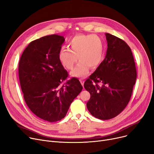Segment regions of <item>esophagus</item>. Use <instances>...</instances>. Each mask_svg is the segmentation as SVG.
Returning a JSON list of instances; mask_svg holds the SVG:
<instances>
[{
    "mask_svg": "<svg viewBox=\"0 0 154 154\" xmlns=\"http://www.w3.org/2000/svg\"><path fill=\"white\" fill-rule=\"evenodd\" d=\"M80 83H81L82 85L84 87V80H83L82 79H80Z\"/></svg>",
    "mask_w": 154,
    "mask_h": 154,
    "instance_id": "esophagus-1",
    "label": "esophagus"
}]
</instances>
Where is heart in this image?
<instances>
[{"label": "heart", "instance_id": "heart-1", "mask_svg": "<svg viewBox=\"0 0 154 154\" xmlns=\"http://www.w3.org/2000/svg\"><path fill=\"white\" fill-rule=\"evenodd\" d=\"M69 49L62 48L58 57L63 67L72 70L78 59L77 67L71 72L75 77H85L89 67L95 69L102 60L103 44L101 38L96 35H78L69 42Z\"/></svg>", "mask_w": 154, "mask_h": 154}]
</instances>
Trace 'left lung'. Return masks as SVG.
Masks as SVG:
<instances>
[{
	"mask_svg": "<svg viewBox=\"0 0 154 154\" xmlns=\"http://www.w3.org/2000/svg\"><path fill=\"white\" fill-rule=\"evenodd\" d=\"M106 57L84 83L91 94L87 107L95 117L109 120L118 116L131 99L137 72L130 47L121 38L106 33Z\"/></svg>",
	"mask_w": 154,
	"mask_h": 154,
	"instance_id": "1",
	"label": "left lung"
}]
</instances>
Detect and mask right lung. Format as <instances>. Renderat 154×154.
<instances>
[{"instance_id": "add662e5", "label": "right lung", "mask_w": 154, "mask_h": 154, "mask_svg": "<svg viewBox=\"0 0 154 154\" xmlns=\"http://www.w3.org/2000/svg\"><path fill=\"white\" fill-rule=\"evenodd\" d=\"M64 41L56 34L36 39L26 48L19 63L26 104L36 116L49 122L65 117L83 88L77 78L66 81L68 73L58 57Z\"/></svg>"}]
</instances>
